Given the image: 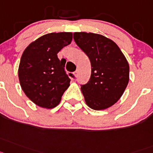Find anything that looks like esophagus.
<instances>
[{
  "label": "esophagus",
  "mask_w": 153,
  "mask_h": 153,
  "mask_svg": "<svg viewBox=\"0 0 153 153\" xmlns=\"http://www.w3.org/2000/svg\"><path fill=\"white\" fill-rule=\"evenodd\" d=\"M74 75H75V76H78V69H77L76 71H75V72H74Z\"/></svg>",
  "instance_id": "34e87169"
}]
</instances>
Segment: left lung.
<instances>
[{
	"instance_id": "obj_1",
	"label": "left lung",
	"mask_w": 153,
	"mask_h": 153,
	"mask_svg": "<svg viewBox=\"0 0 153 153\" xmlns=\"http://www.w3.org/2000/svg\"><path fill=\"white\" fill-rule=\"evenodd\" d=\"M73 38L91 62L89 81L81 85L86 104L94 110L109 108L120 99L128 83L126 57L113 41L101 34L75 32Z\"/></svg>"
}]
</instances>
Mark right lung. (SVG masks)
I'll return each mask as SVG.
<instances>
[{"instance_id": "add662e5", "label": "right lung", "mask_w": 153, "mask_h": 153, "mask_svg": "<svg viewBox=\"0 0 153 153\" xmlns=\"http://www.w3.org/2000/svg\"><path fill=\"white\" fill-rule=\"evenodd\" d=\"M71 40V32L50 33L30 43L22 54L18 68L20 84L28 99L40 107H56L70 85L69 76L74 75L66 74V61L59 60L57 54Z\"/></svg>"}]
</instances>
